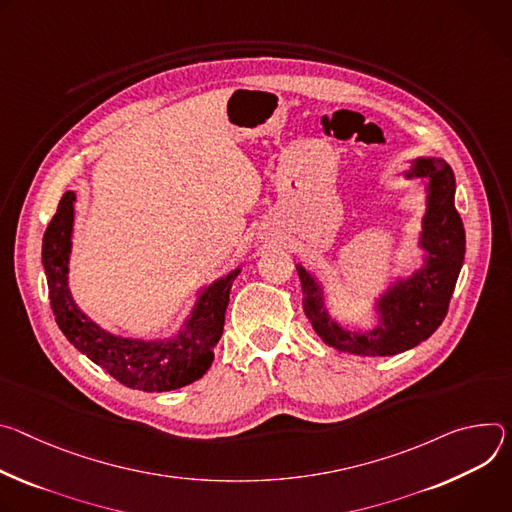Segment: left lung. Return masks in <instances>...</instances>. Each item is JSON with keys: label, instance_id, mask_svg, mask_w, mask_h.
I'll list each match as a JSON object with an SVG mask.
<instances>
[{"label": "left lung", "instance_id": "obj_1", "mask_svg": "<svg viewBox=\"0 0 512 512\" xmlns=\"http://www.w3.org/2000/svg\"><path fill=\"white\" fill-rule=\"evenodd\" d=\"M407 177L429 181L421 234V248L427 252V260L409 280L396 282V287L382 295L378 301L382 323L376 329L358 333L337 325L327 315L315 276L297 264L303 287V311L329 348L354 356H394L425 342L447 315L466 254L464 223L453 205L456 179L449 164L441 158L413 160Z\"/></svg>", "mask_w": 512, "mask_h": 512}]
</instances>
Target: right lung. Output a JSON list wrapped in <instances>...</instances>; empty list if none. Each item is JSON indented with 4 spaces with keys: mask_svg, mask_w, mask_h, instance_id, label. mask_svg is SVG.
I'll return each mask as SVG.
<instances>
[{
    "mask_svg": "<svg viewBox=\"0 0 512 512\" xmlns=\"http://www.w3.org/2000/svg\"><path fill=\"white\" fill-rule=\"evenodd\" d=\"M75 193L67 191L42 238V264L56 323L69 342L118 382L144 392H164L199 380L213 362V348L223 333L234 270L199 297L185 329L168 342H142L103 331L75 305L69 287V254Z\"/></svg>",
    "mask_w": 512,
    "mask_h": 512,
    "instance_id": "1",
    "label": "right lung"
}]
</instances>
